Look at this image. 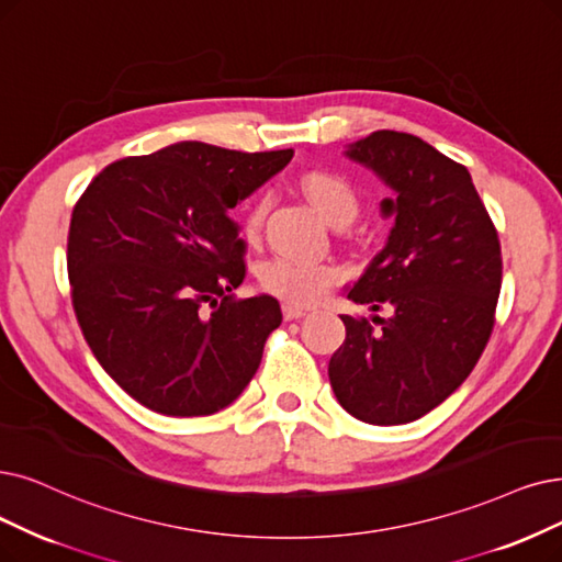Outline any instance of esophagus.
Returning <instances> with one entry per match:
<instances>
[{"instance_id": "obj_1", "label": "esophagus", "mask_w": 562, "mask_h": 562, "mask_svg": "<svg viewBox=\"0 0 562 562\" xmlns=\"http://www.w3.org/2000/svg\"><path fill=\"white\" fill-rule=\"evenodd\" d=\"M302 316H306V308H300L295 304H283V318L285 321H297Z\"/></svg>"}]
</instances>
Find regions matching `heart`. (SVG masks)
I'll list each match as a JSON object with an SVG mask.
<instances>
[{
    "mask_svg": "<svg viewBox=\"0 0 562 562\" xmlns=\"http://www.w3.org/2000/svg\"><path fill=\"white\" fill-rule=\"evenodd\" d=\"M300 189L331 226H348L359 212V195L344 175L329 170H313L300 179ZM269 207V198L260 195L246 216V237L254 239L262 226V218ZM339 279V269L325 260H306L295 256H274L260 265L258 281L262 290L288 304L308 306L318 302L327 290Z\"/></svg>",
    "mask_w": 562,
    "mask_h": 562,
    "instance_id": "obj_1",
    "label": "heart"
}]
</instances>
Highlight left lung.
<instances>
[{
  "label": "left lung",
  "instance_id": "8db88e82",
  "mask_svg": "<svg viewBox=\"0 0 562 562\" xmlns=\"http://www.w3.org/2000/svg\"><path fill=\"white\" fill-rule=\"evenodd\" d=\"M346 156L394 191L380 203L394 226L348 300L390 318L341 316L346 341L329 383L357 419H419L475 369L496 323L503 258L496 226L465 166L411 133L373 131Z\"/></svg>",
  "mask_w": 562,
  "mask_h": 562
}]
</instances>
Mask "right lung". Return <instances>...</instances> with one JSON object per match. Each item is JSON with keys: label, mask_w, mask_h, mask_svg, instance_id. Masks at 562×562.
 Wrapping results in <instances>:
<instances>
[{"label": "right lung", "mask_w": 562, "mask_h": 562, "mask_svg": "<svg viewBox=\"0 0 562 562\" xmlns=\"http://www.w3.org/2000/svg\"><path fill=\"white\" fill-rule=\"evenodd\" d=\"M290 159L184 140L105 166L80 195L66 244L76 318L145 408L212 415L251 383L281 308L233 295L246 246L231 210Z\"/></svg>", "instance_id": "1"}]
</instances>
